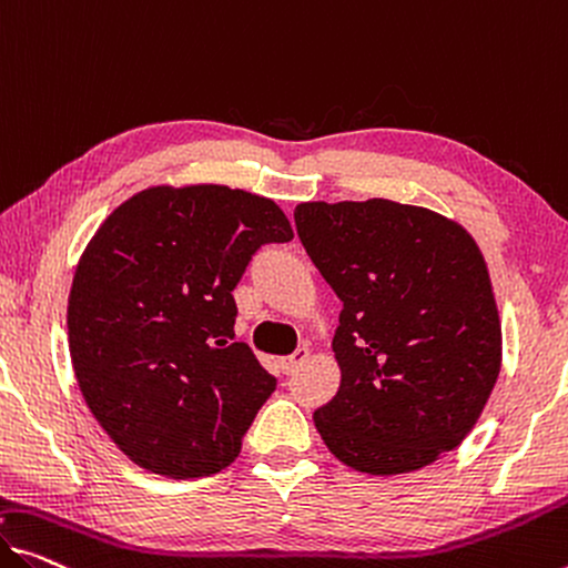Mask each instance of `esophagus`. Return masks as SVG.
I'll return each mask as SVG.
<instances>
[{"label":"esophagus","instance_id":"1","mask_svg":"<svg viewBox=\"0 0 568 568\" xmlns=\"http://www.w3.org/2000/svg\"><path fill=\"white\" fill-rule=\"evenodd\" d=\"M307 357H310V347H300V351H296L294 355L284 357V361H282V373H286V375L294 373L304 361H307Z\"/></svg>","mask_w":568,"mask_h":568}]
</instances>
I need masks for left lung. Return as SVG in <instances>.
I'll return each mask as SVG.
<instances>
[{
    "label": "left lung",
    "mask_w": 568,
    "mask_h": 568,
    "mask_svg": "<svg viewBox=\"0 0 568 568\" xmlns=\"http://www.w3.org/2000/svg\"><path fill=\"white\" fill-rule=\"evenodd\" d=\"M296 233L343 302L339 388L314 426L343 465L404 475L473 432L503 361L483 251L429 207L300 203Z\"/></svg>",
    "instance_id": "obj_1"
}]
</instances>
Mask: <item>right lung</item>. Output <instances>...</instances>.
I'll return each mask as SVG.
<instances>
[{
  "instance_id": "1",
  "label": "right lung",
  "mask_w": 568,
  "mask_h": 568,
  "mask_svg": "<svg viewBox=\"0 0 568 568\" xmlns=\"http://www.w3.org/2000/svg\"><path fill=\"white\" fill-rule=\"evenodd\" d=\"M292 239L274 200L225 185L146 187L95 231L68 345L85 406L134 465L190 479L239 457L276 378L233 339V290L264 243Z\"/></svg>"
}]
</instances>
